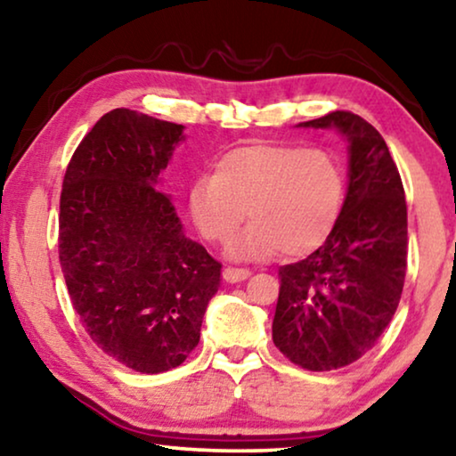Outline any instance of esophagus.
<instances>
[{"mask_svg": "<svg viewBox=\"0 0 456 456\" xmlns=\"http://www.w3.org/2000/svg\"><path fill=\"white\" fill-rule=\"evenodd\" d=\"M222 276H224V280H226V282H242V280H247L248 276H251V272H248L247 267L228 265V267H224Z\"/></svg>", "mask_w": 456, "mask_h": 456, "instance_id": "1", "label": "esophagus"}]
</instances>
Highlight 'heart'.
Listing matches in <instances>:
<instances>
[{
  "label": "heart",
  "mask_w": 456,
  "mask_h": 456,
  "mask_svg": "<svg viewBox=\"0 0 456 456\" xmlns=\"http://www.w3.org/2000/svg\"><path fill=\"white\" fill-rule=\"evenodd\" d=\"M345 197V174L322 147L251 145L234 149L189 191L192 224L208 242L228 245L247 220L236 255L303 257L332 232Z\"/></svg>",
  "instance_id": "1"
}]
</instances>
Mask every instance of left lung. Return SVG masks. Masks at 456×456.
Returning <instances> with one entry per match:
<instances>
[{"label":"left lung","mask_w":456,"mask_h":456,"mask_svg":"<svg viewBox=\"0 0 456 456\" xmlns=\"http://www.w3.org/2000/svg\"><path fill=\"white\" fill-rule=\"evenodd\" d=\"M301 126L338 128L348 141V192L326 242L278 270L273 345L309 371L351 365L376 346L407 273V201L382 134L353 111Z\"/></svg>","instance_id":"1"}]
</instances>
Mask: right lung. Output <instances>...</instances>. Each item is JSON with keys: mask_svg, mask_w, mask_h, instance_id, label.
Segmentation results:
<instances>
[{"mask_svg": "<svg viewBox=\"0 0 456 456\" xmlns=\"http://www.w3.org/2000/svg\"><path fill=\"white\" fill-rule=\"evenodd\" d=\"M183 124L118 108L74 151L60 195V265L93 342L141 373L183 365L199 345L222 264L186 239L159 172Z\"/></svg>", "mask_w": 456, "mask_h": 456, "instance_id": "obj_1", "label": "right lung"}]
</instances>
